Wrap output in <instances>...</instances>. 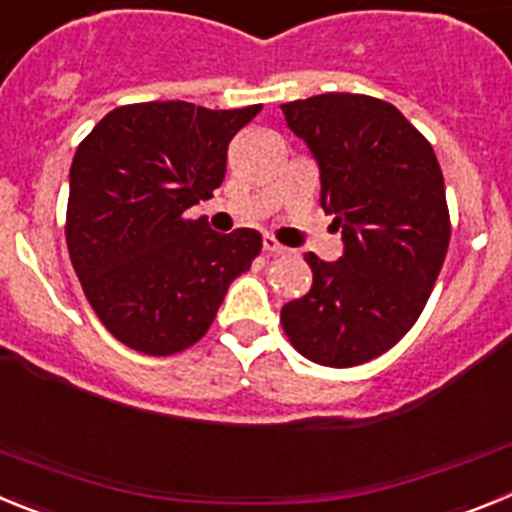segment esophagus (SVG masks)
Segmentation results:
<instances>
[{
	"label": "esophagus",
	"instance_id": "1",
	"mask_svg": "<svg viewBox=\"0 0 512 512\" xmlns=\"http://www.w3.org/2000/svg\"><path fill=\"white\" fill-rule=\"evenodd\" d=\"M264 251L266 253H287V248L274 238V235H264Z\"/></svg>",
	"mask_w": 512,
	"mask_h": 512
}]
</instances>
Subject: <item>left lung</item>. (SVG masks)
Instances as JSON below:
<instances>
[{
  "label": "left lung",
  "instance_id": "left-lung-1",
  "mask_svg": "<svg viewBox=\"0 0 512 512\" xmlns=\"http://www.w3.org/2000/svg\"><path fill=\"white\" fill-rule=\"evenodd\" d=\"M282 112L318 161L320 205L343 238L338 261L307 253L312 287L282 307V328L315 364H364L413 328L446 259L441 166L395 104L377 97L330 92Z\"/></svg>",
  "mask_w": 512,
  "mask_h": 512
}]
</instances>
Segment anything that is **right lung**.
I'll list each match as a JSON object with an SVG mask.
<instances>
[{"instance_id": "right-lung-1", "label": "right lung", "mask_w": 512, "mask_h": 512, "mask_svg": "<svg viewBox=\"0 0 512 512\" xmlns=\"http://www.w3.org/2000/svg\"><path fill=\"white\" fill-rule=\"evenodd\" d=\"M259 112L125 104L76 148L71 264L104 328L140 354L171 356L200 341L230 282L261 253L259 230L220 235L207 217L184 215L223 184L228 143Z\"/></svg>"}]
</instances>
